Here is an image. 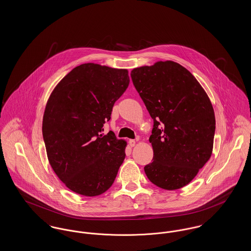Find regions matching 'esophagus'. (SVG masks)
<instances>
[{
  "label": "esophagus",
  "instance_id": "esophagus-1",
  "mask_svg": "<svg viewBox=\"0 0 251 251\" xmlns=\"http://www.w3.org/2000/svg\"><path fill=\"white\" fill-rule=\"evenodd\" d=\"M129 146L130 147H134L135 146V141L133 139H130L129 140Z\"/></svg>",
  "mask_w": 251,
  "mask_h": 251
}]
</instances>
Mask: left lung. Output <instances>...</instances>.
Returning <instances> with one entry per match:
<instances>
[{"mask_svg":"<svg viewBox=\"0 0 251 251\" xmlns=\"http://www.w3.org/2000/svg\"><path fill=\"white\" fill-rule=\"evenodd\" d=\"M131 77L154 123L150 136L153 162L145 173L160 188H181L212 155V103L191 72L172 61L133 69Z\"/></svg>","mask_w":251,"mask_h":251,"instance_id":"left-lung-1","label":"left lung"}]
</instances>
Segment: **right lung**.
<instances>
[{
	"instance_id": "right-lung-1",
	"label": "right lung",
	"mask_w": 251,
	"mask_h": 251,
	"mask_svg": "<svg viewBox=\"0 0 251 251\" xmlns=\"http://www.w3.org/2000/svg\"><path fill=\"white\" fill-rule=\"evenodd\" d=\"M129 83L127 70L87 63L69 72L50 96L43 139L50 165L72 191L95 197L116 179L126 142L101 132Z\"/></svg>"
}]
</instances>
